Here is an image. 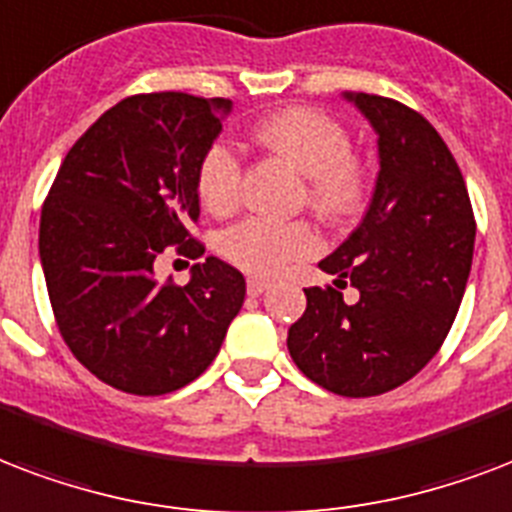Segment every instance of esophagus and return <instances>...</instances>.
Segmentation results:
<instances>
[{
	"label": "esophagus",
	"instance_id": "esophagus-1",
	"mask_svg": "<svg viewBox=\"0 0 512 512\" xmlns=\"http://www.w3.org/2000/svg\"><path fill=\"white\" fill-rule=\"evenodd\" d=\"M268 287H271V284L265 282V279H257V276H252V279H249V282H247V292H249V295H252V298H257V295H263V292L268 290Z\"/></svg>",
	"mask_w": 512,
	"mask_h": 512
}]
</instances>
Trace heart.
I'll return each instance as SVG.
<instances>
[{
    "label": "heart",
    "mask_w": 512,
    "mask_h": 512,
    "mask_svg": "<svg viewBox=\"0 0 512 512\" xmlns=\"http://www.w3.org/2000/svg\"><path fill=\"white\" fill-rule=\"evenodd\" d=\"M257 147L276 155L306 177V204L325 220H346L365 201L368 177L351 155L349 131L322 109L290 107L265 117L252 131ZM198 198L209 214L222 217L239 206L241 161L228 144H212L198 163ZM222 255L244 271L273 276L292 260L319 252V236L306 222H271L260 217L233 225L220 241Z\"/></svg>",
    "instance_id": "heart-1"
}]
</instances>
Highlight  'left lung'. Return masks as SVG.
Masks as SVG:
<instances>
[{"instance_id": "1", "label": "left lung", "mask_w": 512, "mask_h": 512, "mask_svg": "<svg viewBox=\"0 0 512 512\" xmlns=\"http://www.w3.org/2000/svg\"><path fill=\"white\" fill-rule=\"evenodd\" d=\"M378 136V179L362 222L319 268L287 349L327 392L373 397L397 389L446 341L462 303L475 220L454 155L427 120L395 99L343 93ZM361 292L346 304L340 290Z\"/></svg>"}]
</instances>
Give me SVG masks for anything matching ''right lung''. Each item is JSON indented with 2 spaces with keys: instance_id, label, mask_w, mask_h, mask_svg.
Listing matches in <instances>:
<instances>
[{
  "instance_id": "add662e5",
  "label": "right lung",
  "mask_w": 512,
  "mask_h": 512,
  "mask_svg": "<svg viewBox=\"0 0 512 512\" xmlns=\"http://www.w3.org/2000/svg\"><path fill=\"white\" fill-rule=\"evenodd\" d=\"M228 99L128 96L66 152L39 220V260L58 330L104 384L155 397L182 389L217 357L247 282L217 257L185 287L155 282L169 247L201 257L198 163Z\"/></svg>"
}]
</instances>
